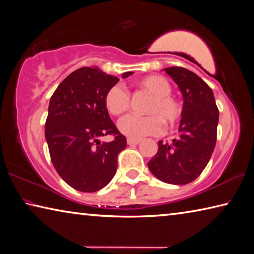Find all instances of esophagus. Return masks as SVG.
I'll return each instance as SVG.
<instances>
[{"label":"esophagus","instance_id":"obj_1","mask_svg":"<svg viewBox=\"0 0 254 254\" xmlns=\"http://www.w3.org/2000/svg\"><path fill=\"white\" fill-rule=\"evenodd\" d=\"M140 142H142L140 139H132V138L127 139V144L130 145V146H132V145H138Z\"/></svg>","mask_w":254,"mask_h":254}]
</instances>
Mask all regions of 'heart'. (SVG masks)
I'll list each match as a JSON object with an SVG mask.
<instances>
[{
    "label": "heart",
    "instance_id": "obj_1",
    "mask_svg": "<svg viewBox=\"0 0 254 254\" xmlns=\"http://www.w3.org/2000/svg\"><path fill=\"white\" fill-rule=\"evenodd\" d=\"M139 85L154 95L146 110L151 115H127L118 123L119 130L132 139L162 134L164 130L162 120L172 126L180 119L182 114L180 102L170 94L172 88L165 77L159 75L146 76L139 81ZM105 106L111 115H122L130 106V95L123 85L116 84L106 93Z\"/></svg>",
    "mask_w": 254,
    "mask_h": 254
}]
</instances>
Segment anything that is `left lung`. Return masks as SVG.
I'll return each mask as SVG.
<instances>
[{"mask_svg":"<svg viewBox=\"0 0 254 254\" xmlns=\"http://www.w3.org/2000/svg\"><path fill=\"white\" fill-rule=\"evenodd\" d=\"M164 70L184 98L179 135L170 143L160 140L159 151L147 165L161 181L187 185L208 164L216 145L219 112L213 90L197 74L178 66Z\"/></svg>","mask_w":254,"mask_h":254,"instance_id":"8db88e82","label":"left lung"}]
</instances>
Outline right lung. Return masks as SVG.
Returning <instances> with one entry per match:
<instances>
[{"mask_svg": "<svg viewBox=\"0 0 254 254\" xmlns=\"http://www.w3.org/2000/svg\"><path fill=\"white\" fill-rule=\"evenodd\" d=\"M132 72L123 74V78ZM117 76L98 67H81L63 80L52 95L45 137L54 168L72 188L94 192L106 187L117 171V157L127 145L110 119L105 97ZM114 134L111 142L99 137Z\"/></svg>", "mask_w": 254, "mask_h": 254, "instance_id": "add662e5", "label": "right lung"}]
</instances>
